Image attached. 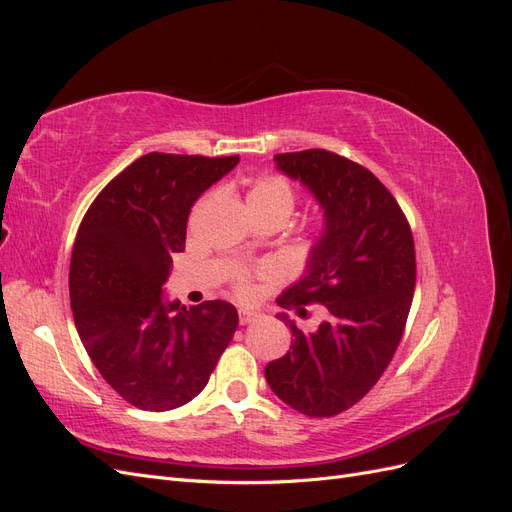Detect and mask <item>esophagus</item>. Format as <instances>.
I'll return each mask as SVG.
<instances>
[{
	"label": "esophagus",
	"instance_id": "1",
	"mask_svg": "<svg viewBox=\"0 0 512 512\" xmlns=\"http://www.w3.org/2000/svg\"><path fill=\"white\" fill-rule=\"evenodd\" d=\"M256 318H258L256 312H250V309H239V322H241V324H250V322H254Z\"/></svg>",
	"mask_w": 512,
	"mask_h": 512
}]
</instances>
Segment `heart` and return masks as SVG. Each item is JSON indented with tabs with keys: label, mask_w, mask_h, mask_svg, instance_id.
I'll list each match as a JSON object with an SVG mask.
<instances>
[{
	"label": "heart",
	"mask_w": 512,
	"mask_h": 512,
	"mask_svg": "<svg viewBox=\"0 0 512 512\" xmlns=\"http://www.w3.org/2000/svg\"><path fill=\"white\" fill-rule=\"evenodd\" d=\"M247 207L250 213L254 211H280L286 218L292 213L294 203H297V194H294L292 183L282 175H260L250 183V190H247ZM235 290L241 297H247L252 292L250 275L237 273L235 275Z\"/></svg>",
	"instance_id": "1"
}]
</instances>
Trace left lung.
<instances>
[{
  "instance_id": "left-lung-1",
  "label": "left lung",
  "mask_w": 512,
  "mask_h": 512,
  "mask_svg": "<svg viewBox=\"0 0 512 512\" xmlns=\"http://www.w3.org/2000/svg\"><path fill=\"white\" fill-rule=\"evenodd\" d=\"M324 209L307 273L277 303L327 307L318 331H292L290 350L265 367L271 391L305 416H335L361 401L401 342L416 284L412 230L382 181L344 156L305 149L273 156Z\"/></svg>"
}]
</instances>
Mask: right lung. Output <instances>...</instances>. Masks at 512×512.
<instances>
[{"instance_id":"obj_1","label":"right lung","mask_w":512,"mask_h":512,"mask_svg":"<svg viewBox=\"0 0 512 512\" xmlns=\"http://www.w3.org/2000/svg\"><path fill=\"white\" fill-rule=\"evenodd\" d=\"M237 164L239 156L147 153L96 196L76 232V331L102 378L134 408L188 404L237 331V309L226 301L185 307L162 297L192 205Z\"/></svg>"}]
</instances>
